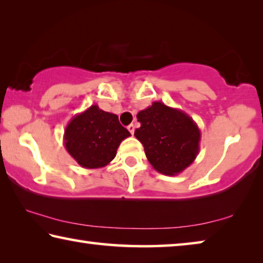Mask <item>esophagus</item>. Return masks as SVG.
I'll return each instance as SVG.
<instances>
[{
  "label": "esophagus",
  "mask_w": 263,
  "mask_h": 263,
  "mask_svg": "<svg viewBox=\"0 0 263 263\" xmlns=\"http://www.w3.org/2000/svg\"><path fill=\"white\" fill-rule=\"evenodd\" d=\"M135 125H133V124H130V125H128L127 126V130L128 131H130V133H131V135H133V133H135Z\"/></svg>",
  "instance_id": "obj_1"
}]
</instances>
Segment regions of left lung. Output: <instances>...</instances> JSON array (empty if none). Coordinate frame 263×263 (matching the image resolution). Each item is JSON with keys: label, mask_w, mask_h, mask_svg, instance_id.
<instances>
[{"label": "left lung", "mask_w": 263, "mask_h": 263, "mask_svg": "<svg viewBox=\"0 0 263 263\" xmlns=\"http://www.w3.org/2000/svg\"><path fill=\"white\" fill-rule=\"evenodd\" d=\"M140 127L135 131L155 171L164 175H179L195 161L199 152L201 131L194 119L180 109L162 102L137 115Z\"/></svg>", "instance_id": "obj_1"}]
</instances>
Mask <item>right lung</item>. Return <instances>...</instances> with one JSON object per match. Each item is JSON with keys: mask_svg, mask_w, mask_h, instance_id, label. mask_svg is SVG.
<instances>
[{"mask_svg": "<svg viewBox=\"0 0 263 263\" xmlns=\"http://www.w3.org/2000/svg\"><path fill=\"white\" fill-rule=\"evenodd\" d=\"M130 136L117 115L94 104L70 119L65 130L64 144L80 166L96 169L112 161L121 142Z\"/></svg>", "mask_w": 263, "mask_h": 263, "instance_id": "1", "label": "right lung"}]
</instances>
